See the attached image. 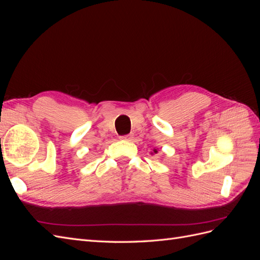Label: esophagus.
Instances as JSON below:
<instances>
[{"instance_id": "34e87169", "label": "esophagus", "mask_w": 260, "mask_h": 260, "mask_svg": "<svg viewBox=\"0 0 260 260\" xmlns=\"http://www.w3.org/2000/svg\"><path fill=\"white\" fill-rule=\"evenodd\" d=\"M120 139H121V140H124V141H130V139H131V136H130V135L121 136V137H120Z\"/></svg>"}]
</instances>
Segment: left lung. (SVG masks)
I'll return each instance as SVG.
<instances>
[{"label": "left lung", "instance_id": "obj_1", "mask_svg": "<svg viewBox=\"0 0 260 260\" xmlns=\"http://www.w3.org/2000/svg\"><path fill=\"white\" fill-rule=\"evenodd\" d=\"M154 153H157V149H154Z\"/></svg>", "mask_w": 260, "mask_h": 260}]
</instances>
